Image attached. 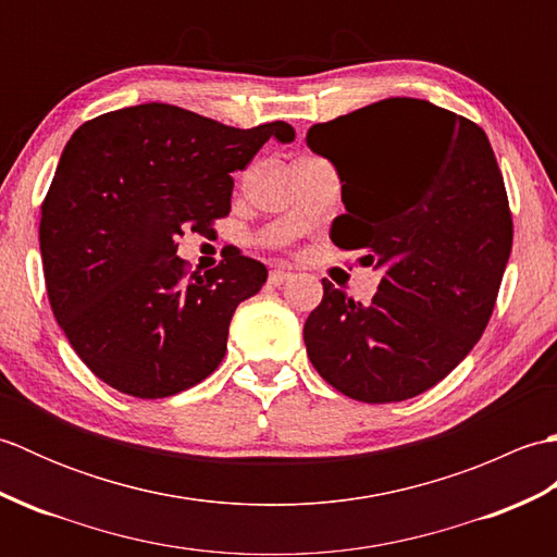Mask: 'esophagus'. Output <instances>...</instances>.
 <instances>
[{
  "mask_svg": "<svg viewBox=\"0 0 557 557\" xmlns=\"http://www.w3.org/2000/svg\"><path fill=\"white\" fill-rule=\"evenodd\" d=\"M292 277V272H287V270H272L270 272V277H268V282L270 285H275V287H280V285H285V282Z\"/></svg>",
  "mask_w": 557,
  "mask_h": 557,
  "instance_id": "34e87169",
  "label": "esophagus"
}]
</instances>
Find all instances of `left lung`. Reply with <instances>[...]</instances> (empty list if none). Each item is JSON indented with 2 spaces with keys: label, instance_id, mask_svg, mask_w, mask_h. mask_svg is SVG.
<instances>
[{
  "label": "left lung",
  "instance_id": "obj_1",
  "mask_svg": "<svg viewBox=\"0 0 557 557\" xmlns=\"http://www.w3.org/2000/svg\"><path fill=\"white\" fill-rule=\"evenodd\" d=\"M306 146L335 164L330 239L383 270L371 304L323 280L304 325L313 369L342 395L417 397L486 330L512 251V215L488 136L429 100L387 98L315 124Z\"/></svg>",
  "mask_w": 557,
  "mask_h": 557
}]
</instances>
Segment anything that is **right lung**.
Returning a JSON list of instances; mask_svg holds the SVG:
<instances>
[{
  "label": "right lung",
  "mask_w": 557,
  "mask_h": 557,
  "mask_svg": "<svg viewBox=\"0 0 557 557\" xmlns=\"http://www.w3.org/2000/svg\"><path fill=\"white\" fill-rule=\"evenodd\" d=\"M272 136L289 144L294 128H234L146 102L69 138L42 203V270L59 327L102 383L160 399L218 369L236 306L268 270L234 248L218 268L186 275L176 236L230 215L232 172Z\"/></svg>",
  "instance_id": "add662e5"
}]
</instances>
